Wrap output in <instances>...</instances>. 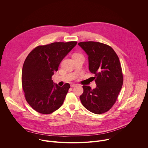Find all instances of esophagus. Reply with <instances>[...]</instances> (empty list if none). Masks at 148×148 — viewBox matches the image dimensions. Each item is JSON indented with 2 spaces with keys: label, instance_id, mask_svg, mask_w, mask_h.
Here are the masks:
<instances>
[{
  "label": "esophagus",
  "instance_id": "obj_1",
  "mask_svg": "<svg viewBox=\"0 0 148 148\" xmlns=\"http://www.w3.org/2000/svg\"><path fill=\"white\" fill-rule=\"evenodd\" d=\"M77 86V84H74V83H72V84H71V87H75Z\"/></svg>",
  "mask_w": 148,
  "mask_h": 148
}]
</instances>
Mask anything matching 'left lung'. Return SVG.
Returning <instances> with one entry per match:
<instances>
[{
  "label": "left lung",
  "instance_id": "8db88e82",
  "mask_svg": "<svg viewBox=\"0 0 148 148\" xmlns=\"http://www.w3.org/2000/svg\"><path fill=\"white\" fill-rule=\"evenodd\" d=\"M88 56L89 70L95 75V88L83 86L80 95L83 106L90 112L101 114L109 111L115 103L123 84L119 58L107 45L95 41L78 44Z\"/></svg>",
  "mask_w": 148,
  "mask_h": 148
}]
</instances>
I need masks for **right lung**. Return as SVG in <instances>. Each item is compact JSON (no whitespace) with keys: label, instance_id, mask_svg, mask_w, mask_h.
<instances>
[{"label":"right lung","instance_id":"add662e5","mask_svg":"<svg viewBox=\"0 0 148 148\" xmlns=\"http://www.w3.org/2000/svg\"><path fill=\"white\" fill-rule=\"evenodd\" d=\"M77 41L56 42L33 49L26 57L22 69V82L25 98L40 114H49L63 103L70 86L62 87L51 79L61 61L76 46Z\"/></svg>","mask_w":148,"mask_h":148}]
</instances>
